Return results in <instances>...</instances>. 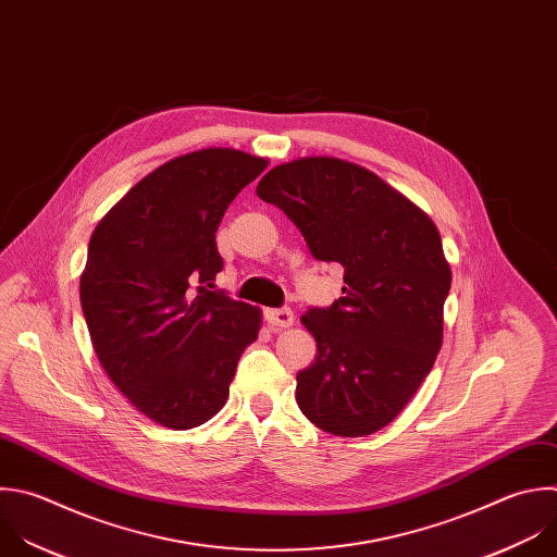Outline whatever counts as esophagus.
<instances>
[{
	"instance_id": "esophagus-1",
	"label": "esophagus",
	"mask_w": 557,
	"mask_h": 557,
	"mask_svg": "<svg viewBox=\"0 0 557 557\" xmlns=\"http://www.w3.org/2000/svg\"><path fill=\"white\" fill-rule=\"evenodd\" d=\"M267 321L269 325L282 330V327H290L295 321V314L290 308H275V310H267Z\"/></svg>"
}]
</instances>
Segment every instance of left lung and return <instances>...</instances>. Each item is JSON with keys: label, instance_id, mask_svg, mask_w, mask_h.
<instances>
[{"label": "left lung", "instance_id": "left-lung-1", "mask_svg": "<svg viewBox=\"0 0 557 557\" xmlns=\"http://www.w3.org/2000/svg\"><path fill=\"white\" fill-rule=\"evenodd\" d=\"M258 197L297 225L317 260L345 269L343 297L301 317L317 341L297 374L301 413L338 437L385 429L442 347L453 275L435 223L379 174L336 157L275 165Z\"/></svg>", "mask_w": 557, "mask_h": 557}]
</instances>
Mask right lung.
<instances>
[{"instance_id":"add662e5","label":"right lung","mask_w":557,"mask_h":557,"mask_svg":"<svg viewBox=\"0 0 557 557\" xmlns=\"http://www.w3.org/2000/svg\"><path fill=\"white\" fill-rule=\"evenodd\" d=\"M269 165L236 148H203L146 174L96 225L81 306L111 383L148 420L188 431L230 398L258 338L260 308L212 290L216 230Z\"/></svg>"}]
</instances>
